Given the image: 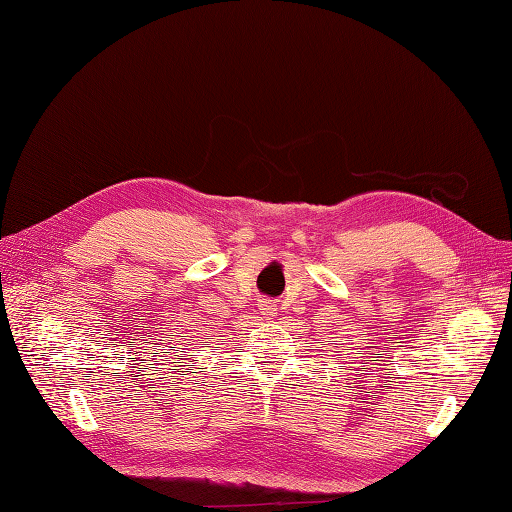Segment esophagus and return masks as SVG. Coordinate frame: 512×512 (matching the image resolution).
Wrapping results in <instances>:
<instances>
[{
	"label": "esophagus",
	"mask_w": 512,
	"mask_h": 512,
	"mask_svg": "<svg viewBox=\"0 0 512 512\" xmlns=\"http://www.w3.org/2000/svg\"><path fill=\"white\" fill-rule=\"evenodd\" d=\"M259 310H262L264 317H275V314H277L275 303H273V301H268V299H264L262 303H259Z\"/></svg>",
	"instance_id": "obj_1"
}]
</instances>
